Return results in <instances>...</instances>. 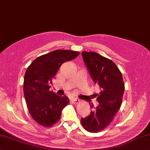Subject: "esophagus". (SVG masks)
<instances>
[{
	"label": "esophagus",
	"mask_w": 150,
	"mask_h": 150,
	"mask_svg": "<svg viewBox=\"0 0 150 150\" xmlns=\"http://www.w3.org/2000/svg\"><path fill=\"white\" fill-rule=\"evenodd\" d=\"M70 101L71 103H74V104H76V103H78V102L79 101V99L77 98H70Z\"/></svg>",
	"instance_id": "1"
}]
</instances>
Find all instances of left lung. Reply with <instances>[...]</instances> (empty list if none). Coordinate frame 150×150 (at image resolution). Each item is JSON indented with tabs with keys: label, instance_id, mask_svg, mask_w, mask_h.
Here are the masks:
<instances>
[{
	"label": "left lung",
	"instance_id": "8db88e82",
	"mask_svg": "<svg viewBox=\"0 0 150 150\" xmlns=\"http://www.w3.org/2000/svg\"><path fill=\"white\" fill-rule=\"evenodd\" d=\"M83 62L91 79L100 87L97 97L99 105L91 106V114L81 118L84 129L98 132L105 129L120 109L125 86L120 71L113 61L94 52H82Z\"/></svg>",
	"mask_w": 150,
	"mask_h": 150
}]
</instances>
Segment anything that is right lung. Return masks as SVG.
Wrapping results in <instances>:
<instances>
[{
  "mask_svg": "<svg viewBox=\"0 0 150 150\" xmlns=\"http://www.w3.org/2000/svg\"><path fill=\"white\" fill-rule=\"evenodd\" d=\"M79 54L70 50H55L38 57L26 69L23 82L25 101L30 115L40 125L50 127L55 124L69 103L68 97L50 91L49 85L61 65Z\"/></svg>",
  "mask_w": 150,
  "mask_h": 150,
  "instance_id": "1",
  "label": "right lung"
}]
</instances>
